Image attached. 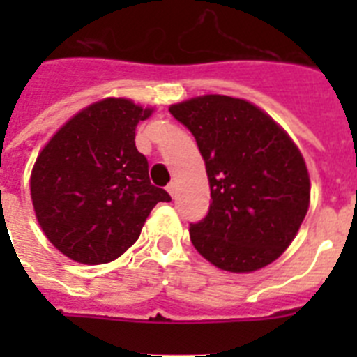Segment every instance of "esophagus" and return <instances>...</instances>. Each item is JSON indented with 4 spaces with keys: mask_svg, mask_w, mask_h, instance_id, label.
<instances>
[{
    "mask_svg": "<svg viewBox=\"0 0 357 357\" xmlns=\"http://www.w3.org/2000/svg\"><path fill=\"white\" fill-rule=\"evenodd\" d=\"M166 191H168V193L172 195V197H175V193H176V184H175V182H169V184L166 185Z\"/></svg>",
    "mask_w": 357,
    "mask_h": 357,
    "instance_id": "1",
    "label": "esophagus"
}]
</instances>
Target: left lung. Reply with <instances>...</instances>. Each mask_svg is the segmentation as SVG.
<instances>
[{
  "label": "left lung",
  "mask_w": 357,
  "mask_h": 357,
  "mask_svg": "<svg viewBox=\"0 0 357 357\" xmlns=\"http://www.w3.org/2000/svg\"><path fill=\"white\" fill-rule=\"evenodd\" d=\"M197 139L211 185L209 213L189 225L214 266L254 272L273 263L304 222L309 173L291 137L247 100L206 94L169 107Z\"/></svg>",
  "instance_id": "8db88e82"
}]
</instances>
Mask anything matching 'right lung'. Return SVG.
Masks as SVG:
<instances>
[{
	"label": "right lung",
	"instance_id": "1",
	"mask_svg": "<svg viewBox=\"0 0 357 357\" xmlns=\"http://www.w3.org/2000/svg\"><path fill=\"white\" fill-rule=\"evenodd\" d=\"M150 114L130 100L105 98L73 116L37 157L30 178L37 222L69 259H118L150 211L172 200L150 184L146 157L135 148V127Z\"/></svg>",
	"mask_w": 357,
	"mask_h": 357
}]
</instances>
